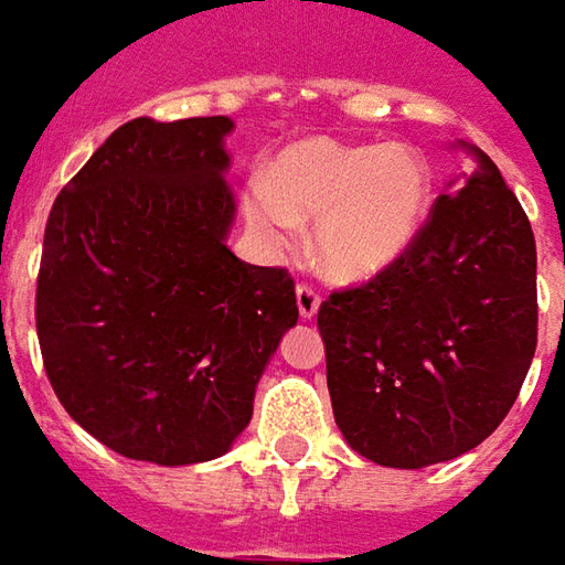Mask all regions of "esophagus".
Here are the masks:
<instances>
[{
  "label": "esophagus",
  "mask_w": 565,
  "mask_h": 565,
  "mask_svg": "<svg viewBox=\"0 0 565 565\" xmlns=\"http://www.w3.org/2000/svg\"><path fill=\"white\" fill-rule=\"evenodd\" d=\"M296 306H299V315H302L306 321H311V318L318 315L321 296H318V290H315L311 284H299V287H296Z\"/></svg>",
  "instance_id": "esophagus-1"
}]
</instances>
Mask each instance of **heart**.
<instances>
[{
    "instance_id": "obj_1",
    "label": "heart",
    "mask_w": 565,
    "mask_h": 565,
    "mask_svg": "<svg viewBox=\"0 0 565 565\" xmlns=\"http://www.w3.org/2000/svg\"><path fill=\"white\" fill-rule=\"evenodd\" d=\"M431 204V171L413 146L302 137L284 146L244 195V214L269 247L315 223V256L333 278H370L416 242Z\"/></svg>"
}]
</instances>
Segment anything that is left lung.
Segmentation results:
<instances>
[{
    "label": "left lung",
    "instance_id": "left-lung-1",
    "mask_svg": "<svg viewBox=\"0 0 565 565\" xmlns=\"http://www.w3.org/2000/svg\"><path fill=\"white\" fill-rule=\"evenodd\" d=\"M434 201L416 242L318 309L342 437L385 468L483 444L514 406L539 339L535 235L487 152Z\"/></svg>",
    "mask_w": 565,
    "mask_h": 565
}]
</instances>
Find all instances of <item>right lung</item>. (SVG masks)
Wrapping results in <instances>:
<instances>
[{"label": "right lung", "instance_id": "1", "mask_svg": "<svg viewBox=\"0 0 565 565\" xmlns=\"http://www.w3.org/2000/svg\"><path fill=\"white\" fill-rule=\"evenodd\" d=\"M232 118H134L61 189L35 333L51 388L118 456L195 465L254 416L256 382L299 318L287 269L226 247Z\"/></svg>", "mask_w": 565, "mask_h": 565}]
</instances>
